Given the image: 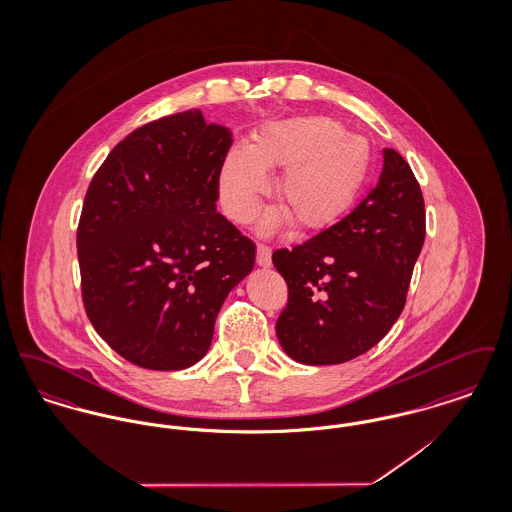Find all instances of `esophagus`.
I'll list each match as a JSON object with an SVG mask.
<instances>
[{
	"mask_svg": "<svg viewBox=\"0 0 512 512\" xmlns=\"http://www.w3.org/2000/svg\"><path fill=\"white\" fill-rule=\"evenodd\" d=\"M257 265L263 268L272 265V255H270V247H267V245H257Z\"/></svg>",
	"mask_w": 512,
	"mask_h": 512,
	"instance_id": "1",
	"label": "esophagus"
}]
</instances>
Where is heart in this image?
<instances>
[{
  "instance_id": "1",
  "label": "heart",
  "mask_w": 512,
  "mask_h": 512,
  "mask_svg": "<svg viewBox=\"0 0 512 512\" xmlns=\"http://www.w3.org/2000/svg\"><path fill=\"white\" fill-rule=\"evenodd\" d=\"M372 146L330 117H293L268 122L251 146L230 147L220 163L219 195L224 213L249 224L270 192L267 171L282 169L274 209L263 232L276 230L288 217L299 230L315 232L340 220L363 192L372 171Z\"/></svg>"
}]
</instances>
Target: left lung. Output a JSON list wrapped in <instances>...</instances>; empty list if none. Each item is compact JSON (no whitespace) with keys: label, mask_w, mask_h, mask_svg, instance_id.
Returning a JSON list of instances; mask_svg holds the SVG:
<instances>
[{"label":"left lung","mask_w":512,"mask_h":512,"mask_svg":"<svg viewBox=\"0 0 512 512\" xmlns=\"http://www.w3.org/2000/svg\"><path fill=\"white\" fill-rule=\"evenodd\" d=\"M426 234L420 186L409 163L384 149L370 194L340 222L272 263L288 284L276 336L301 365H340L390 332L411 284Z\"/></svg>","instance_id":"obj_1"}]
</instances>
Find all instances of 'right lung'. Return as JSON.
<instances>
[{
  "instance_id": "1",
  "label": "right lung",
  "mask_w": 512,
  "mask_h": 512,
  "mask_svg": "<svg viewBox=\"0 0 512 512\" xmlns=\"http://www.w3.org/2000/svg\"><path fill=\"white\" fill-rule=\"evenodd\" d=\"M232 132L199 109L149 122L107 155L84 199L76 245L96 332L126 361L182 370L211 347L226 295L255 244L217 213Z\"/></svg>"
}]
</instances>
